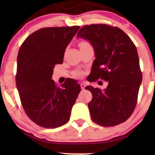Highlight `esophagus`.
I'll use <instances>...</instances> for the list:
<instances>
[{
  "label": "esophagus",
  "mask_w": 155,
  "mask_h": 155,
  "mask_svg": "<svg viewBox=\"0 0 155 155\" xmlns=\"http://www.w3.org/2000/svg\"><path fill=\"white\" fill-rule=\"evenodd\" d=\"M80 86H81L82 90H84V87H86V84L84 83V82H82V83L80 84Z\"/></svg>",
  "instance_id": "34e87169"
}]
</instances>
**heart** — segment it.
Here are the masks:
<instances>
[{"mask_svg": "<svg viewBox=\"0 0 155 155\" xmlns=\"http://www.w3.org/2000/svg\"><path fill=\"white\" fill-rule=\"evenodd\" d=\"M88 44H89V43H87V41H81V42H80L79 46L80 47H82V46H84L86 45H88ZM78 75H80V74L78 73Z\"/></svg>", "mask_w": 155, "mask_h": 155, "instance_id": "b5f03b06", "label": "heart"}]
</instances>
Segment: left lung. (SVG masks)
Instances as JSON below:
<instances>
[{"instance_id":"1","label":"left lung","mask_w":155,"mask_h":155,"mask_svg":"<svg viewBox=\"0 0 155 155\" xmlns=\"http://www.w3.org/2000/svg\"><path fill=\"white\" fill-rule=\"evenodd\" d=\"M77 37L87 40L94 48L91 80L109 83L104 90L85 87L92 94L88 104L91 118L105 127L124 123L134 111L143 80L135 44L120 28L104 24L85 25Z\"/></svg>"}]
</instances>
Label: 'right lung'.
<instances>
[{"instance_id": "right-lung-1", "label": "right lung", "mask_w": 155, "mask_h": 155, "mask_svg": "<svg viewBox=\"0 0 155 155\" xmlns=\"http://www.w3.org/2000/svg\"><path fill=\"white\" fill-rule=\"evenodd\" d=\"M79 26L46 27L31 34L18 51L16 86L25 113L34 123L46 128L66 124L81 90L69 78L61 87L53 80L55 65L61 64L65 48Z\"/></svg>"}]
</instances>
